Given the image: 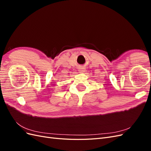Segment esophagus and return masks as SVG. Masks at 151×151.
I'll use <instances>...</instances> for the list:
<instances>
[{"mask_svg":"<svg viewBox=\"0 0 151 151\" xmlns=\"http://www.w3.org/2000/svg\"><path fill=\"white\" fill-rule=\"evenodd\" d=\"M79 71L82 73V72H84V69H83V68H80V69L79 70Z\"/></svg>","mask_w":151,"mask_h":151,"instance_id":"obj_1","label":"esophagus"}]
</instances>
